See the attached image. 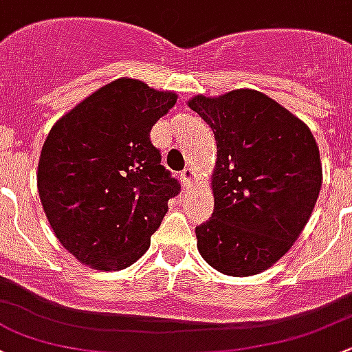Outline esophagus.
<instances>
[{"instance_id": "esophagus-1", "label": "esophagus", "mask_w": 352, "mask_h": 352, "mask_svg": "<svg viewBox=\"0 0 352 352\" xmlns=\"http://www.w3.org/2000/svg\"><path fill=\"white\" fill-rule=\"evenodd\" d=\"M194 170L192 168H184V172L180 173V180H182V186L186 188L192 187V182H194Z\"/></svg>"}]
</instances>
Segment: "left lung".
I'll return each mask as SVG.
<instances>
[{
  "mask_svg": "<svg viewBox=\"0 0 352 352\" xmlns=\"http://www.w3.org/2000/svg\"><path fill=\"white\" fill-rule=\"evenodd\" d=\"M188 108L217 143L214 212L195 228L199 253L226 275H256L290 250L312 214L319 148L298 118L253 89L195 96Z\"/></svg>",
  "mask_w": 352,
  "mask_h": 352,
  "instance_id": "8db88e82",
  "label": "left lung"
}]
</instances>
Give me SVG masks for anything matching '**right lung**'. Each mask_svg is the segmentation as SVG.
Here are the masks:
<instances>
[{
  "mask_svg": "<svg viewBox=\"0 0 352 352\" xmlns=\"http://www.w3.org/2000/svg\"><path fill=\"white\" fill-rule=\"evenodd\" d=\"M175 92L118 79L50 129L36 172L40 201L62 246L98 270H121L150 238L180 192L150 140Z\"/></svg>",
  "mask_w": 352,
  "mask_h": 352,
  "instance_id": "1",
  "label": "right lung"
}]
</instances>
